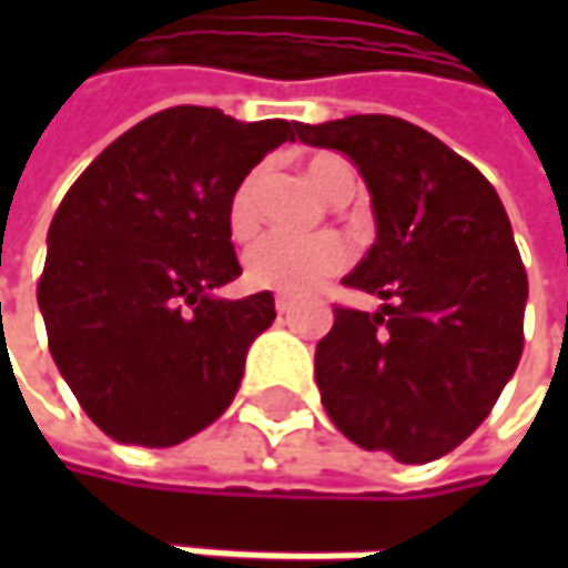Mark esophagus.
<instances>
[{
	"label": "esophagus",
	"mask_w": 568,
	"mask_h": 568,
	"mask_svg": "<svg viewBox=\"0 0 568 568\" xmlns=\"http://www.w3.org/2000/svg\"><path fill=\"white\" fill-rule=\"evenodd\" d=\"M292 305H295V302H292L288 295H276V312H280V315L292 312Z\"/></svg>",
	"instance_id": "34e87169"
}]
</instances>
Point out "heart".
<instances>
[{"instance_id": "1", "label": "heart", "mask_w": 568, "mask_h": 568, "mask_svg": "<svg viewBox=\"0 0 568 568\" xmlns=\"http://www.w3.org/2000/svg\"><path fill=\"white\" fill-rule=\"evenodd\" d=\"M308 180L325 193L335 196L342 190L355 186V171L348 161L335 154H318L308 161ZM263 186V171H253L233 193L230 200V233L236 240H246L256 230V196ZM348 263V246L335 233L318 236H285L270 233L256 240L246 250L243 276L256 288H276V292H308L322 283L325 276L338 273Z\"/></svg>"}]
</instances>
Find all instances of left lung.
I'll use <instances>...</instances> for the list:
<instances>
[{
  "mask_svg": "<svg viewBox=\"0 0 568 568\" xmlns=\"http://www.w3.org/2000/svg\"><path fill=\"white\" fill-rule=\"evenodd\" d=\"M342 151L372 193L375 243L345 285L378 312L335 308L315 345L332 424L365 450L427 464L467 440L523 352L526 270L490 180L424 128L392 114L295 124Z\"/></svg>",
  "mask_w": 568,
  "mask_h": 568,
  "instance_id": "1",
  "label": "left lung"
}]
</instances>
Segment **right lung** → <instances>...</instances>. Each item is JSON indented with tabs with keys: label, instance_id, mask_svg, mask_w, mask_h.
Returning a JSON list of instances; mask_svg holds the SVG:
<instances>
[{
	"label": "right lung",
	"instance_id": "add662e5",
	"mask_svg": "<svg viewBox=\"0 0 568 568\" xmlns=\"http://www.w3.org/2000/svg\"><path fill=\"white\" fill-rule=\"evenodd\" d=\"M285 141L295 121L180 104L108 144L64 193L39 308L61 378L114 440L173 447L240 392L276 302L216 295L243 273L230 200Z\"/></svg>",
	"mask_w": 568,
	"mask_h": 568
}]
</instances>
